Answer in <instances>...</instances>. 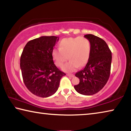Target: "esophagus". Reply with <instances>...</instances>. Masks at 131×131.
Masks as SVG:
<instances>
[{
    "label": "esophagus",
    "instance_id": "esophagus-1",
    "mask_svg": "<svg viewBox=\"0 0 131 131\" xmlns=\"http://www.w3.org/2000/svg\"><path fill=\"white\" fill-rule=\"evenodd\" d=\"M67 76H69V77H73L74 76V75L72 74H68Z\"/></svg>",
    "mask_w": 131,
    "mask_h": 131
}]
</instances>
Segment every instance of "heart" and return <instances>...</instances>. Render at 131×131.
Instances as JSON below:
<instances>
[{
	"label": "heart",
	"instance_id": "1",
	"mask_svg": "<svg viewBox=\"0 0 131 131\" xmlns=\"http://www.w3.org/2000/svg\"><path fill=\"white\" fill-rule=\"evenodd\" d=\"M91 44L87 38L81 37H69L61 40L59 49H54L52 57L55 65L61 68L66 60L69 61L63 67L66 72H73L79 67H83L89 60Z\"/></svg>",
	"mask_w": 131,
	"mask_h": 131
}]
</instances>
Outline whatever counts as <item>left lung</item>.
<instances>
[{
	"label": "left lung",
	"instance_id": "left-lung-1",
	"mask_svg": "<svg viewBox=\"0 0 131 131\" xmlns=\"http://www.w3.org/2000/svg\"><path fill=\"white\" fill-rule=\"evenodd\" d=\"M91 44V51L87 63L75 76L80 83L74 86L79 94L92 95L103 88L109 78L112 63V52L106 42L94 35H84Z\"/></svg>",
	"mask_w": 131,
	"mask_h": 131
}]
</instances>
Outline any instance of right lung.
<instances>
[{
	"instance_id": "obj_1",
	"label": "right lung",
	"mask_w": 131,
	"mask_h": 131,
	"mask_svg": "<svg viewBox=\"0 0 131 131\" xmlns=\"http://www.w3.org/2000/svg\"><path fill=\"white\" fill-rule=\"evenodd\" d=\"M59 37L41 36L28 41L20 59V68L26 88L37 96L47 97L58 89L65 76L54 63L52 52Z\"/></svg>"
}]
</instances>
